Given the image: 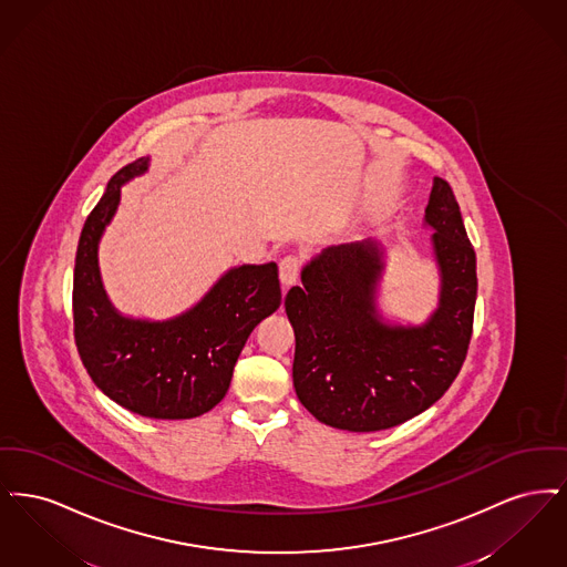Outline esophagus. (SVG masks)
<instances>
[{
    "label": "esophagus",
    "mask_w": 567,
    "mask_h": 567,
    "mask_svg": "<svg viewBox=\"0 0 567 567\" xmlns=\"http://www.w3.org/2000/svg\"><path fill=\"white\" fill-rule=\"evenodd\" d=\"M278 271H280L282 287H291L297 280V274H299V257L297 255L282 257L280 264H278Z\"/></svg>",
    "instance_id": "obj_1"
}]
</instances>
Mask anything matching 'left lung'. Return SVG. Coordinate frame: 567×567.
Listing matches in <instances>:
<instances>
[{
  "label": "left lung",
  "instance_id": "8db88e82",
  "mask_svg": "<svg viewBox=\"0 0 567 567\" xmlns=\"http://www.w3.org/2000/svg\"><path fill=\"white\" fill-rule=\"evenodd\" d=\"M423 225L433 231L440 276L437 306L425 323H395L378 310L386 248L377 238L327 246L285 297L296 331L297 398L329 427L368 433L402 425L446 393L465 361L476 252L442 178H433Z\"/></svg>",
  "mask_w": 567,
  "mask_h": 567
}]
</instances>
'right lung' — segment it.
<instances>
[{
	"label": "right lung",
	"mask_w": 567,
	"mask_h": 567,
	"mask_svg": "<svg viewBox=\"0 0 567 567\" xmlns=\"http://www.w3.org/2000/svg\"><path fill=\"white\" fill-rule=\"evenodd\" d=\"M151 157L121 167L86 216L74 266V338L82 363L112 402L148 419H195L227 393L250 331L280 306L278 266L225 271L189 310L135 319L110 301L100 243L121 204V187L148 172Z\"/></svg>",
	"instance_id": "right-lung-1"
}]
</instances>
